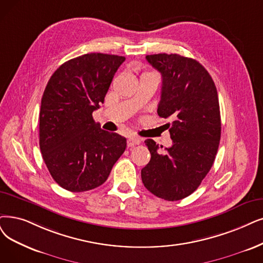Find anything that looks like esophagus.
<instances>
[{
	"instance_id": "1",
	"label": "esophagus",
	"mask_w": 263,
	"mask_h": 263,
	"mask_svg": "<svg viewBox=\"0 0 263 263\" xmlns=\"http://www.w3.org/2000/svg\"><path fill=\"white\" fill-rule=\"evenodd\" d=\"M141 142L140 138L136 137V136H130V137L127 139V145L128 146H134L136 144H139Z\"/></svg>"
}]
</instances>
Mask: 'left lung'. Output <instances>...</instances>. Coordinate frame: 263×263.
<instances>
[{"mask_svg": "<svg viewBox=\"0 0 263 263\" xmlns=\"http://www.w3.org/2000/svg\"><path fill=\"white\" fill-rule=\"evenodd\" d=\"M145 58L162 74L157 114L174 121L168 123L171 148L162 152L154 140L144 141L151 160L141 170V179L155 196L179 201L196 190L214 164L221 136L218 92L211 74L192 58L177 54Z\"/></svg>", "mask_w": 263, "mask_h": 263, "instance_id": "left-lung-1", "label": "left lung"}]
</instances>
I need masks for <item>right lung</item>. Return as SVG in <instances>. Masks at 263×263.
<instances>
[{"mask_svg":"<svg viewBox=\"0 0 263 263\" xmlns=\"http://www.w3.org/2000/svg\"><path fill=\"white\" fill-rule=\"evenodd\" d=\"M124 61L101 52L82 55L62 64L45 87L40 149L52 179L68 191L101 185L126 149V138L102 130L92 119Z\"/></svg>","mask_w":263,"mask_h":263,"instance_id":"obj_1","label":"right lung"}]
</instances>
